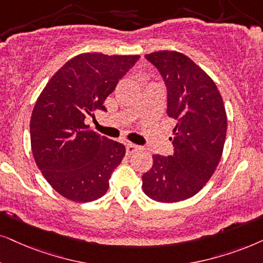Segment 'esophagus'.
<instances>
[{"mask_svg": "<svg viewBox=\"0 0 263 263\" xmlns=\"http://www.w3.org/2000/svg\"><path fill=\"white\" fill-rule=\"evenodd\" d=\"M139 148L141 147L137 144H135V143H129V142L126 143V152H127V154H134V153L137 152Z\"/></svg>", "mask_w": 263, "mask_h": 263, "instance_id": "1", "label": "esophagus"}]
</instances>
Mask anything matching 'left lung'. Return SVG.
<instances>
[{
  "label": "left lung",
  "instance_id": "1",
  "mask_svg": "<svg viewBox=\"0 0 263 263\" xmlns=\"http://www.w3.org/2000/svg\"><path fill=\"white\" fill-rule=\"evenodd\" d=\"M162 78L166 112L175 119L170 156L153 155L152 168L142 176L143 192L160 202L192 198L211 178L220 162L227 134V115L215 82L204 70L175 51L145 55Z\"/></svg>",
  "mask_w": 263,
  "mask_h": 263
}]
</instances>
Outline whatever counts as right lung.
Wrapping results in <instances>:
<instances>
[{"label":"right lung","mask_w":263,"mask_h":263,"mask_svg":"<svg viewBox=\"0 0 263 263\" xmlns=\"http://www.w3.org/2000/svg\"><path fill=\"white\" fill-rule=\"evenodd\" d=\"M139 55L84 53L66 62L43 88L32 110L30 138L36 165L59 194L87 202L103 197L126 148L85 125Z\"/></svg>","instance_id":"obj_1"}]
</instances>
